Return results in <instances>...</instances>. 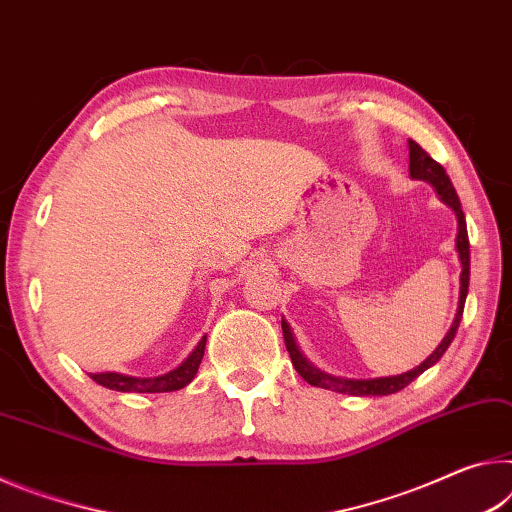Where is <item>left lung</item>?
I'll return each mask as SVG.
<instances>
[{"mask_svg":"<svg viewBox=\"0 0 512 512\" xmlns=\"http://www.w3.org/2000/svg\"><path fill=\"white\" fill-rule=\"evenodd\" d=\"M408 156H410V163H408V172H410V179H420L431 183L438 192L440 201H445V204L451 208V211L456 213V220H458V236H456V251H458V258H460V267H463V272H460V295H458V308H456V317L454 322H451L449 331L445 338L438 347H435L433 354L415 367V370L404 372V374H397V376H381V379H340V376H331L322 372L320 367H315L311 360H308L304 354H301V349L295 340V333H292L290 324L286 320H281V329H283V340H286V347H288V354L292 358V365H295V370L299 372L301 379L306 383L315 385V388H324V390H333V392H340V395H356V397H383V395H392V392H399L404 390L408 383H413L417 376L422 372L429 370L433 367L438 360L442 358V354L449 349L451 340L456 338V331H458V324L463 320V308H465V299H467V288H469V238H467V224H465V213L463 208H460V199L454 190V183H451L449 174L445 172V167L440 163H435L433 158L424 152V149L417 145L415 140H408Z\"/></svg>","mask_w":512,"mask_h":512,"instance_id":"1","label":"left lung"}]
</instances>
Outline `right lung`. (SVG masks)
I'll use <instances>...</instances> for the list:
<instances>
[{
    "instance_id": "right-lung-1",
    "label": "right lung",
    "mask_w": 512,
    "mask_h": 512,
    "mask_svg": "<svg viewBox=\"0 0 512 512\" xmlns=\"http://www.w3.org/2000/svg\"><path fill=\"white\" fill-rule=\"evenodd\" d=\"M204 349H206V335L197 342V347L190 351L188 358L183 360L179 367H174V370L161 376L140 379V376H127L117 372H99V374H90V379L99 385H104L108 390H117V392H174V390L186 388V385L195 379L201 358H204Z\"/></svg>"
}]
</instances>
